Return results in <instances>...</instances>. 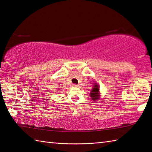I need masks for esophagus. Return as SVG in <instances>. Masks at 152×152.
I'll return each mask as SVG.
<instances>
[{"mask_svg":"<svg viewBox=\"0 0 152 152\" xmlns=\"http://www.w3.org/2000/svg\"><path fill=\"white\" fill-rule=\"evenodd\" d=\"M73 86H74V87H78V85H77V84H73Z\"/></svg>","mask_w":152,"mask_h":152,"instance_id":"obj_1","label":"esophagus"}]
</instances>
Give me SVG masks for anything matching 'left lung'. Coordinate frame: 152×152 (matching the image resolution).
<instances>
[{"label":"left lung","mask_w":152,"mask_h":152,"mask_svg":"<svg viewBox=\"0 0 152 152\" xmlns=\"http://www.w3.org/2000/svg\"><path fill=\"white\" fill-rule=\"evenodd\" d=\"M93 86V88L91 89V91H90V96L91 99L94 101H96L99 98L100 94H99V89L98 84L95 83Z\"/></svg>","instance_id":"left-lung-1"}]
</instances>
